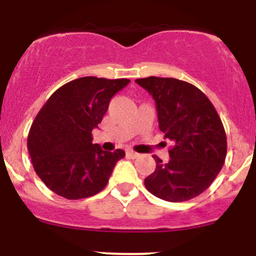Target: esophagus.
<instances>
[{
    "label": "esophagus",
    "instance_id": "esophagus-1",
    "mask_svg": "<svg viewBox=\"0 0 256 256\" xmlns=\"http://www.w3.org/2000/svg\"><path fill=\"white\" fill-rule=\"evenodd\" d=\"M126 155L130 156V159H137V158H138V156H140V154L134 152V151H133V150H128V151H126Z\"/></svg>",
    "mask_w": 256,
    "mask_h": 256
}]
</instances>
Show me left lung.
Segmentation results:
<instances>
[{
  "label": "left lung",
  "mask_w": 256,
  "mask_h": 256,
  "mask_svg": "<svg viewBox=\"0 0 256 256\" xmlns=\"http://www.w3.org/2000/svg\"><path fill=\"white\" fill-rule=\"evenodd\" d=\"M152 94L159 128L170 140V160L154 155L156 169L144 186L154 196L170 202L191 200L216 180L227 155V137L220 118L202 91L176 78L136 79Z\"/></svg>",
  "instance_id": "left-lung-1"
}]
</instances>
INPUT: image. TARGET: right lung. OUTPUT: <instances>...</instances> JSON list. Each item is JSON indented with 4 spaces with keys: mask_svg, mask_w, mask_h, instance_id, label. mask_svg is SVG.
<instances>
[{
    "mask_svg": "<svg viewBox=\"0 0 256 256\" xmlns=\"http://www.w3.org/2000/svg\"><path fill=\"white\" fill-rule=\"evenodd\" d=\"M130 79L83 76L61 86L46 101L28 134V152L38 177L68 200L91 198L105 188L126 152L92 144V130L108 102Z\"/></svg>",
    "mask_w": 256,
    "mask_h": 256,
    "instance_id": "obj_1",
    "label": "right lung"
}]
</instances>
